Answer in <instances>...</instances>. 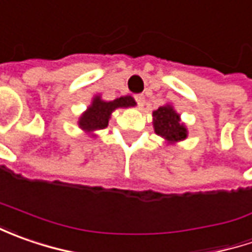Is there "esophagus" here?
Listing matches in <instances>:
<instances>
[{"mask_svg": "<svg viewBox=\"0 0 252 252\" xmlns=\"http://www.w3.org/2000/svg\"><path fill=\"white\" fill-rule=\"evenodd\" d=\"M134 99H136V102H137V105H139V106H143V105L146 103V98H144V95H141V94L134 95Z\"/></svg>", "mask_w": 252, "mask_h": 252, "instance_id": "esophagus-1", "label": "esophagus"}]
</instances>
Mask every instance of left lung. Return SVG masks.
<instances>
[{"instance_id": "obj_1", "label": "left lung", "mask_w": 252, "mask_h": 252, "mask_svg": "<svg viewBox=\"0 0 252 252\" xmlns=\"http://www.w3.org/2000/svg\"><path fill=\"white\" fill-rule=\"evenodd\" d=\"M154 130L168 141H179L187 137V129L179 122V115L169 105L153 112Z\"/></svg>"}]
</instances>
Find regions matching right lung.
Segmentation results:
<instances>
[{"mask_svg":"<svg viewBox=\"0 0 252 252\" xmlns=\"http://www.w3.org/2000/svg\"><path fill=\"white\" fill-rule=\"evenodd\" d=\"M136 102L131 96H121L118 99L111 102L102 101L99 96H96L92 105L88 108V111L84 113L80 118V127L87 131L98 130V129H105L108 126V122L111 118V113L116 108H127V106H134Z\"/></svg>","mask_w":252,"mask_h":252,"instance_id":"1","label":"right lung"}]
</instances>
